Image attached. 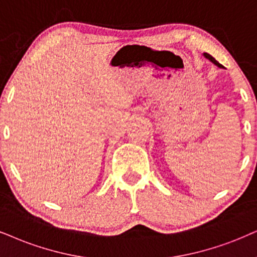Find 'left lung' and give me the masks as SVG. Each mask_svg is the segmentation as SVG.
Listing matches in <instances>:
<instances>
[{"label": "left lung", "mask_w": 257, "mask_h": 257, "mask_svg": "<svg viewBox=\"0 0 257 257\" xmlns=\"http://www.w3.org/2000/svg\"><path fill=\"white\" fill-rule=\"evenodd\" d=\"M204 56H205V58H207V59H209V60H211V61H212V63H213V64H216V65H217V66H219V67H224V66H223V65H220V64L218 63V61H217V60L215 59V58H213L212 56H210V54H209V53H204Z\"/></svg>", "instance_id": "1"}]
</instances>
